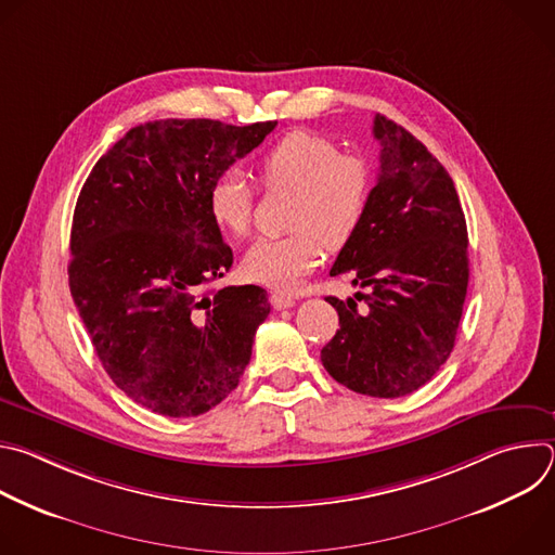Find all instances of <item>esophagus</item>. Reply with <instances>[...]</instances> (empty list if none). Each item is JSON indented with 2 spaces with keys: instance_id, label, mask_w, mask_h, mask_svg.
<instances>
[{
  "instance_id": "esophagus-1",
  "label": "esophagus",
  "mask_w": 555,
  "mask_h": 555,
  "mask_svg": "<svg viewBox=\"0 0 555 555\" xmlns=\"http://www.w3.org/2000/svg\"><path fill=\"white\" fill-rule=\"evenodd\" d=\"M270 302H272V307L274 309H289V307H294V296H289V294H283V292H272L270 294Z\"/></svg>"
}]
</instances>
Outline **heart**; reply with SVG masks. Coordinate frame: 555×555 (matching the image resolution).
Segmentation results:
<instances>
[{
	"label": "heart",
	"instance_id": "b5f03b06",
	"mask_svg": "<svg viewBox=\"0 0 555 555\" xmlns=\"http://www.w3.org/2000/svg\"><path fill=\"white\" fill-rule=\"evenodd\" d=\"M259 176L270 191H294L285 236L257 240L242 259L246 279L294 289L321 266L325 246L345 248L358 234L373 193V173L360 155L311 131H289L261 157ZM255 193L240 171H225L208 189V215L230 236H244L253 223Z\"/></svg>",
	"mask_w": 555,
	"mask_h": 555
}]
</instances>
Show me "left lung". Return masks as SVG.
Wrapping results in <instances>:
<instances>
[{
	"label": "left lung",
	"instance_id": "8db88e82",
	"mask_svg": "<svg viewBox=\"0 0 555 555\" xmlns=\"http://www.w3.org/2000/svg\"><path fill=\"white\" fill-rule=\"evenodd\" d=\"M373 135L377 184L358 234L330 272L351 274L366 294L327 298L340 330L321 360L356 392L402 398L452 353L469 279L467 225L452 178L413 133L377 114Z\"/></svg>",
	"mask_w": 555,
	"mask_h": 555
}]
</instances>
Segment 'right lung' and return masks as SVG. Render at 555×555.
I'll list each match as a JSON object with an SVG mask.
<instances>
[{
  "label": "right lung",
  "mask_w": 555,
  "mask_h": 555,
  "mask_svg": "<svg viewBox=\"0 0 555 555\" xmlns=\"http://www.w3.org/2000/svg\"><path fill=\"white\" fill-rule=\"evenodd\" d=\"M274 127L208 118L138 125L101 157L76 199L74 305L114 384L157 415L210 411L250 362L270 302L259 285L208 289L232 266L208 215V189Z\"/></svg>",
  "instance_id": "right-lung-1"
}]
</instances>
